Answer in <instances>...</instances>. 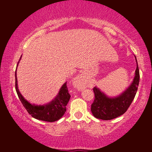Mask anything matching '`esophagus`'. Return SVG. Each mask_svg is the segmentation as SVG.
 <instances>
[{
  "mask_svg": "<svg viewBox=\"0 0 152 152\" xmlns=\"http://www.w3.org/2000/svg\"><path fill=\"white\" fill-rule=\"evenodd\" d=\"M74 85H75V87L77 88V89H81L84 87V83L83 81V78H81L80 76L76 77V78H75V80H74Z\"/></svg>",
  "mask_w": 152,
  "mask_h": 152,
  "instance_id": "obj_1",
  "label": "esophagus"
}]
</instances>
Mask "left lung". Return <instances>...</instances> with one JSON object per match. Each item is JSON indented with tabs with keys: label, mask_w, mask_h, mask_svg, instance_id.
<instances>
[{
	"label": "left lung",
	"mask_w": 152,
	"mask_h": 152,
	"mask_svg": "<svg viewBox=\"0 0 152 152\" xmlns=\"http://www.w3.org/2000/svg\"><path fill=\"white\" fill-rule=\"evenodd\" d=\"M136 61L137 69L133 82L120 96L115 98H108L96 87L93 89L95 99L91 104V110L96 118L110 120L121 116L128 110L136 96L139 83V69L137 58Z\"/></svg>",
	"instance_id": "left-lung-1"
}]
</instances>
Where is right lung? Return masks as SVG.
Here are the masks:
<instances>
[{
    "label": "right lung",
    "mask_w": 152,
    "mask_h": 152,
    "mask_svg": "<svg viewBox=\"0 0 152 152\" xmlns=\"http://www.w3.org/2000/svg\"><path fill=\"white\" fill-rule=\"evenodd\" d=\"M15 90H16L18 98L21 101L24 107L26 108L27 112L31 116L35 119L48 122L56 121L61 118L66 111V106L69 100L70 97H71L68 92V89H67V83H65L62 86L58 95L53 101H51L48 104H46L37 106L31 104L22 96L18 88L16 71L15 73Z\"/></svg>",
    "instance_id": "obj_1"
}]
</instances>
